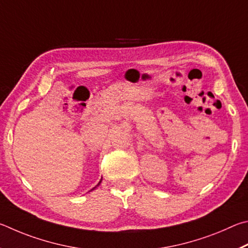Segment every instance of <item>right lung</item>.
I'll list each match as a JSON object with an SVG mask.
<instances>
[{"label":"right lung","instance_id":"obj_1","mask_svg":"<svg viewBox=\"0 0 248 248\" xmlns=\"http://www.w3.org/2000/svg\"><path fill=\"white\" fill-rule=\"evenodd\" d=\"M101 181H102V180H100V182H99V183H98V185H100V183H101ZM98 185H97V186H98ZM97 186H95V187H97ZM95 187H93V189H94V188H95Z\"/></svg>","mask_w":248,"mask_h":248}]
</instances>
